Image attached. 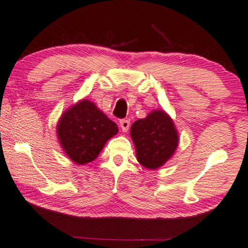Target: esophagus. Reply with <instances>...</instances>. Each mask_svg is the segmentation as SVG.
<instances>
[{
	"instance_id": "34e87169",
	"label": "esophagus",
	"mask_w": 248,
	"mask_h": 248,
	"mask_svg": "<svg viewBox=\"0 0 248 248\" xmlns=\"http://www.w3.org/2000/svg\"><path fill=\"white\" fill-rule=\"evenodd\" d=\"M120 127H121V129H123L124 132H127L129 127H130V120H128V119L120 120Z\"/></svg>"
}]
</instances>
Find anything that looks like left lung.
<instances>
[{"label": "left lung", "mask_w": 248, "mask_h": 248, "mask_svg": "<svg viewBox=\"0 0 248 248\" xmlns=\"http://www.w3.org/2000/svg\"><path fill=\"white\" fill-rule=\"evenodd\" d=\"M130 136L138 162L147 169H158L175 152L179 136L170 118L164 111H153L145 119L135 121Z\"/></svg>", "instance_id": "8db88e82"}]
</instances>
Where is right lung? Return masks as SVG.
<instances>
[{"label": "right lung", "mask_w": 248, "mask_h": 248, "mask_svg": "<svg viewBox=\"0 0 248 248\" xmlns=\"http://www.w3.org/2000/svg\"><path fill=\"white\" fill-rule=\"evenodd\" d=\"M117 132V124L89 100H82L64 112L57 125L62 149L78 165L95 159Z\"/></svg>", "instance_id": "obj_1"}]
</instances>
